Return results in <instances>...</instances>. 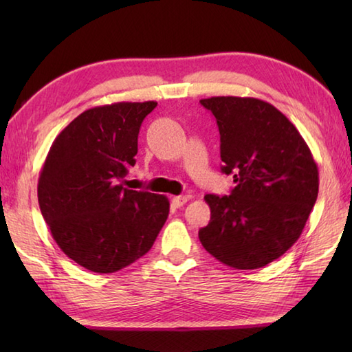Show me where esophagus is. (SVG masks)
<instances>
[{
  "instance_id": "esophagus-1",
  "label": "esophagus",
  "mask_w": 352,
  "mask_h": 352,
  "mask_svg": "<svg viewBox=\"0 0 352 352\" xmlns=\"http://www.w3.org/2000/svg\"><path fill=\"white\" fill-rule=\"evenodd\" d=\"M170 203H172V206L174 207H182V206H184L186 203H188V197H183V195H180V197H174L170 199Z\"/></svg>"
}]
</instances>
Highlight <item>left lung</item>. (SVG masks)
<instances>
[{
    "label": "left lung",
    "mask_w": 352,
    "mask_h": 352,
    "mask_svg": "<svg viewBox=\"0 0 352 352\" xmlns=\"http://www.w3.org/2000/svg\"><path fill=\"white\" fill-rule=\"evenodd\" d=\"M228 197L206 195L210 222L198 237L208 254L234 269H258L300 239L316 203L318 164L296 126L272 104L250 96H212Z\"/></svg>",
    "instance_id": "obj_1"
}]
</instances>
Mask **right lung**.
<instances>
[{
	"label": "right lung",
	"mask_w": 352,
	"mask_h": 352,
	"mask_svg": "<svg viewBox=\"0 0 352 352\" xmlns=\"http://www.w3.org/2000/svg\"><path fill=\"white\" fill-rule=\"evenodd\" d=\"M155 101L89 109L58 133L39 174L37 199L51 236L87 271L111 274L151 250L169 199L125 189L138 136Z\"/></svg>",
	"instance_id": "1"
}]
</instances>
